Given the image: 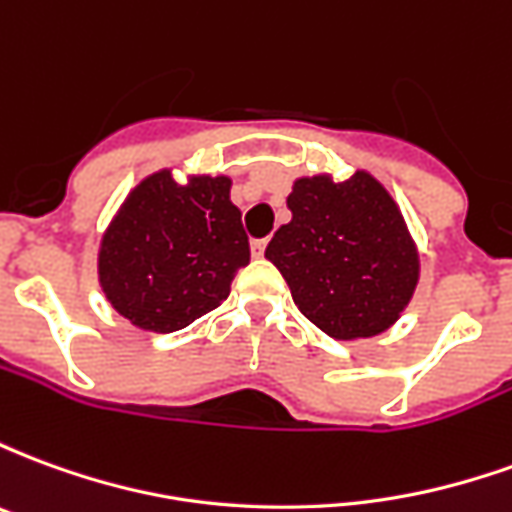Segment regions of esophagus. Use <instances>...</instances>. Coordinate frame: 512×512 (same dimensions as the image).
<instances>
[{
	"instance_id": "34e87169",
	"label": "esophagus",
	"mask_w": 512,
	"mask_h": 512,
	"mask_svg": "<svg viewBox=\"0 0 512 512\" xmlns=\"http://www.w3.org/2000/svg\"><path fill=\"white\" fill-rule=\"evenodd\" d=\"M266 244H268L266 238H252V244H249V246H252V257L266 255Z\"/></svg>"
}]
</instances>
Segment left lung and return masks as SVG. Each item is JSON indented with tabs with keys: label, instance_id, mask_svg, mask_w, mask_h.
I'll use <instances>...</instances> for the list:
<instances>
[{
	"label": "left lung",
	"instance_id": "8db88e82",
	"mask_svg": "<svg viewBox=\"0 0 512 512\" xmlns=\"http://www.w3.org/2000/svg\"><path fill=\"white\" fill-rule=\"evenodd\" d=\"M266 257L288 282L296 307L334 340L386 332L419 279L417 246L403 213L370 172L348 180L299 178Z\"/></svg>",
	"mask_w": 512,
	"mask_h": 512
}]
</instances>
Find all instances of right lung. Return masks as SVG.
Segmentation results:
<instances>
[{
	"instance_id": "right-lung-1",
	"label": "right lung",
	"mask_w": 512,
	"mask_h": 512,
	"mask_svg": "<svg viewBox=\"0 0 512 512\" xmlns=\"http://www.w3.org/2000/svg\"><path fill=\"white\" fill-rule=\"evenodd\" d=\"M246 263L249 238L230 202V178L178 183L161 169L128 194L106 227L98 279L123 318L169 334L216 310Z\"/></svg>"
}]
</instances>
